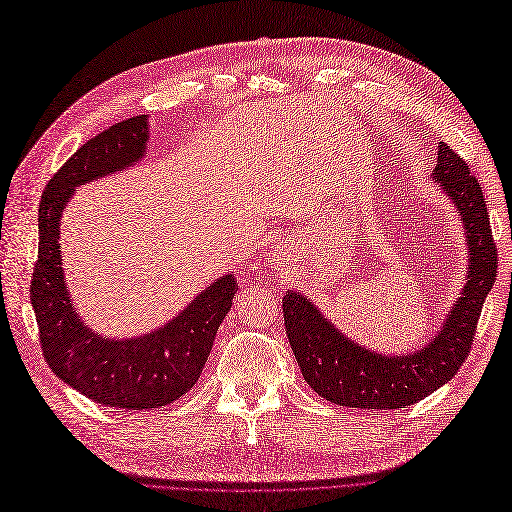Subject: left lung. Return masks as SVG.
I'll list each match as a JSON object with an SVG mask.
<instances>
[{
	"mask_svg": "<svg viewBox=\"0 0 512 512\" xmlns=\"http://www.w3.org/2000/svg\"><path fill=\"white\" fill-rule=\"evenodd\" d=\"M430 180L462 220L468 250L466 281L443 324L417 349L381 354L334 324L301 292L284 296V322L294 358L317 396L351 409H404L455 377L470 354L479 315L498 273L485 197L470 167L438 144Z\"/></svg>",
	"mask_w": 512,
	"mask_h": 512,
	"instance_id": "8db88e82",
	"label": "left lung"
}]
</instances>
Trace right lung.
Segmentation results:
<instances>
[{"instance_id":"add662e5","label":"right lung","mask_w":512,"mask_h":512,"mask_svg":"<svg viewBox=\"0 0 512 512\" xmlns=\"http://www.w3.org/2000/svg\"><path fill=\"white\" fill-rule=\"evenodd\" d=\"M148 118L133 116L88 139L48 182L40 203V248L31 281V307L52 373L86 398L129 411L165 407L199 381L237 292L235 275L224 273L171 320L133 337L97 332L78 313L65 284L59 243L63 211L78 186L144 161Z\"/></svg>"}]
</instances>
